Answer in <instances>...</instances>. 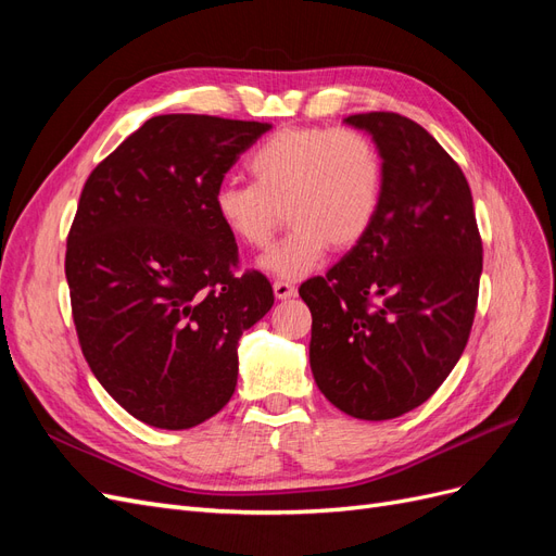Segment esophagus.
Returning a JSON list of instances; mask_svg holds the SVG:
<instances>
[{
	"label": "esophagus",
	"mask_w": 556,
	"mask_h": 556,
	"mask_svg": "<svg viewBox=\"0 0 556 556\" xmlns=\"http://www.w3.org/2000/svg\"><path fill=\"white\" fill-rule=\"evenodd\" d=\"M274 294H276V299H290V296L296 294V290H294L292 282L276 280V282H274Z\"/></svg>",
	"instance_id": "obj_1"
}]
</instances>
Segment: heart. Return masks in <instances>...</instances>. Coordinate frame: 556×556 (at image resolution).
<instances>
[{"mask_svg":"<svg viewBox=\"0 0 556 556\" xmlns=\"http://www.w3.org/2000/svg\"><path fill=\"white\" fill-rule=\"evenodd\" d=\"M248 169L252 182L217 185L213 211L229 237L252 250L268 248L285 211L290 233L260 260L276 278H306L329 248H355L376 223L382 160L357 129H278L252 153Z\"/></svg>","mask_w":556,"mask_h":556,"instance_id":"obj_1","label":"heart"}]
</instances>
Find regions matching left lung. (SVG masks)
Instances as JSON below:
<instances>
[{
    "label": "left lung",
    "mask_w": 556,
    "mask_h": 556,
    "mask_svg": "<svg viewBox=\"0 0 556 556\" xmlns=\"http://www.w3.org/2000/svg\"><path fill=\"white\" fill-rule=\"evenodd\" d=\"M382 160L374 227L299 288L313 315V378L336 408L392 419L439 390L473 327L482 241L459 164L399 113H357Z\"/></svg>",
    "instance_id": "8db88e82"
}]
</instances>
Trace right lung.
I'll return each instance as SVG.
<instances>
[{"label": "right lung", "instance_id": "1", "mask_svg": "<svg viewBox=\"0 0 556 556\" xmlns=\"http://www.w3.org/2000/svg\"><path fill=\"white\" fill-rule=\"evenodd\" d=\"M266 123L155 115L94 166L66 239L78 343L121 406L157 429H190L237 390L239 339L274 306L213 194Z\"/></svg>", "mask_w": 556, "mask_h": 556}]
</instances>
